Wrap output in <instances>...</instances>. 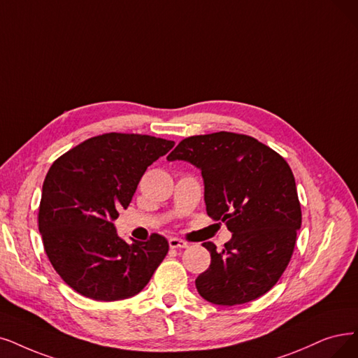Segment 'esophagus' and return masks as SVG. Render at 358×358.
<instances>
[{"mask_svg":"<svg viewBox=\"0 0 358 358\" xmlns=\"http://www.w3.org/2000/svg\"><path fill=\"white\" fill-rule=\"evenodd\" d=\"M169 247L170 248H188V242L173 236L169 239Z\"/></svg>","mask_w":358,"mask_h":358,"instance_id":"obj_1","label":"esophagus"}]
</instances>
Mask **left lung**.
Returning <instances> with one entry per match:
<instances>
[{
  "label": "left lung",
  "instance_id": "obj_1",
  "mask_svg": "<svg viewBox=\"0 0 358 358\" xmlns=\"http://www.w3.org/2000/svg\"><path fill=\"white\" fill-rule=\"evenodd\" d=\"M201 170L213 220L232 232L222 251L204 242L210 267L195 279L208 303H250L275 287L287 268L301 227L295 179L282 155L252 136L216 132L180 141L167 155Z\"/></svg>",
  "mask_w": 358,
  "mask_h": 358
}]
</instances>
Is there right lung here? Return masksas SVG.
<instances>
[{
	"label": "right lung",
	"mask_w": 358,
	"mask_h": 358,
	"mask_svg": "<svg viewBox=\"0 0 358 358\" xmlns=\"http://www.w3.org/2000/svg\"><path fill=\"white\" fill-rule=\"evenodd\" d=\"M175 142L104 134L57 159L42 185L38 226L57 273L78 294L117 301L145 288L169 251L164 236L127 244L114 227L148 166Z\"/></svg>",
	"instance_id": "add662e5"
}]
</instances>
